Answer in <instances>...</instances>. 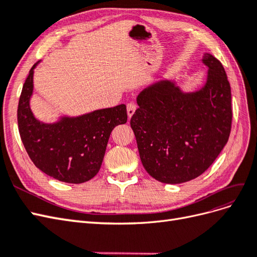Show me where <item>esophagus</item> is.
<instances>
[{"mask_svg":"<svg viewBox=\"0 0 257 257\" xmlns=\"http://www.w3.org/2000/svg\"><path fill=\"white\" fill-rule=\"evenodd\" d=\"M135 110H136V105H135L134 103H128V104L126 105V111H127L128 118H131V116L134 114Z\"/></svg>","mask_w":257,"mask_h":257,"instance_id":"esophagus-1","label":"esophagus"}]
</instances>
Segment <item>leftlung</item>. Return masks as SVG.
<instances>
[{
    "mask_svg": "<svg viewBox=\"0 0 257 257\" xmlns=\"http://www.w3.org/2000/svg\"><path fill=\"white\" fill-rule=\"evenodd\" d=\"M207 80L183 92L173 80H160L137 96L131 119L142 163L158 181L178 184L200 176L227 144L231 93L226 73L212 54L204 53Z\"/></svg>",
    "mask_w": 257,
    "mask_h": 257,
    "instance_id": "obj_1",
    "label": "left lung"
}]
</instances>
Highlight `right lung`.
<instances>
[{
    "label": "right lung",
    "instance_id": "obj_1",
    "mask_svg": "<svg viewBox=\"0 0 257 257\" xmlns=\"http://www.w3.org/2000/svg\"><path fill=\"white\" fill-rule=\"evenodd\" d=\"M30 69L18 105V127L23 146L34 165L62 182L82 183L102 165L112 130L127 121L126 106L94 110L78 116H61L54 123L38 121L30 107L34 68Z\"/></svg>",
    "mask_w": 257,
    "mask_h": 257
}]
</instances>
